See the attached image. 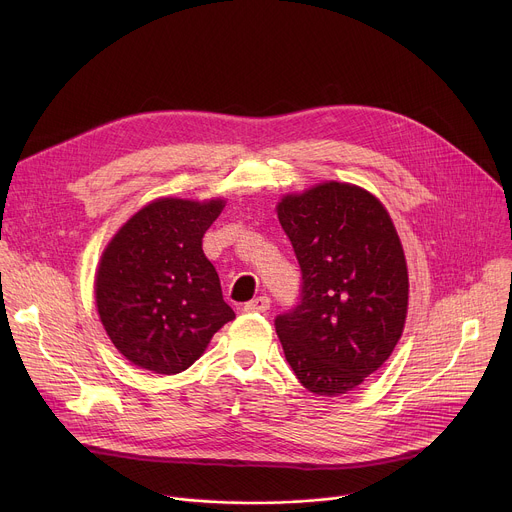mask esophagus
<instances>
[{
    "mask_svg": "<svg viewBox=\"0 0 512 512\" xmlns=\"http://www.w3.org/2000/svg\"><path fill=\"white\" fill-rule=\"evenodd\" d=\"M269 308H271V300L267 296H259V298L245 304V312H255V314H263Z\"/></svg>",
    "mask_w": 512,
    "mask_h": 512,
    "instance_id": "1",
    "label": "esophagus"
}]
</instances>
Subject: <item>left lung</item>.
<instances>
[{"label": "left lung", "mask_w": 512, "mask_h": 512, "mask_svg": "<svg viewBox=\"0 0 512 512\" xmlns=\"http://www.w3.org/2000/svg\"><path fill=\"white\" fill-rule=\"evenodd\" d=\"M275 210L304 279L300 306L275 320L285 358L314 395L354 391L405 328L409 273L397 229L383 202L350 182L285 194Z\"/></svg>", "instance_id": "left-lung-1"}]
</instances>
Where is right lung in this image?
<instances>
[{"mask_svg":"<svg viewBox=\"0 0 512 512\" xmlns=\"http://www.w3.org/2000/svg\"><path fill=\"white\" fill-rule=\"evenodd\" d=\"M227 200L156 198L111 237L95 273V304L113 346L139 369L186 371L235 318L202 237Z\"/></svg>","mask_w":512,"mask_h":512,"instance_id":"right-lung-1","label":"right lung"}]
</instances>
